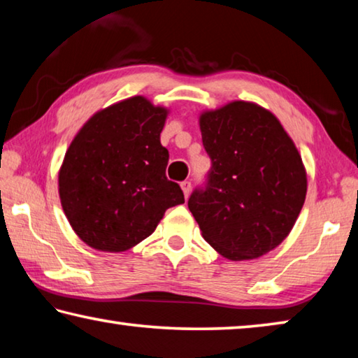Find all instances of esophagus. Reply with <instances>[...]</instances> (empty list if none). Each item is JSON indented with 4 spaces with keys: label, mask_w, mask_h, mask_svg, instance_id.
<instances>
[{
    "label": "esophagus",
    "mask_w": 358,
    "mask_h": 358,
    "mask_svg": "<svg viewBox=\"0 0 358 358\" xmlns=\"http://www.w3.org/2000/svg\"><path fill=\"white\" fill-rule=\"evenodd\" d=\"M181 189H183V194H185L186 199L189 197V194H191V181L189 180L181 181Z\"/></svg>",
    "instance_id": "34e87169"
}]
</instances>
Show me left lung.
Wrapping results in <instances>:
<instances>
[{
	"label": "left lung",
	"instance_id": "obj_1",
	"mask_svg": "<svg viewBox=\"0 0 358 358\" xmlns=\"http://www.w3.org/2000/svg\"><path fill=\"white\" fill-rule=\"evenodd\" d=\"M211 169L187 207L203 238L230 260L256 259L287 237L306 197V172L273 113L235 101L201 117Z\"/></svg>",
	"mask_w": 358,
	"mask_h": 358
}]
</instances>
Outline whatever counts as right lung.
<instances>
[{"mask_svg": "<svg viewBox=\"0 0 358 358\" xmlns=\"http://www.w3.org/2000/svg\"><path fill=\"white\" fill-rule=\"evenodd\" d=\"M167 110L142 96L93 115L66 151L59 199L72 229L88 246L120 252L155 232L166 210L185 203L167 180L161 145Z\"/></svg>", "mask_w": 358, "mask_h": 358, "instance_id": "1", "label": "right lung"}]
</instances>
